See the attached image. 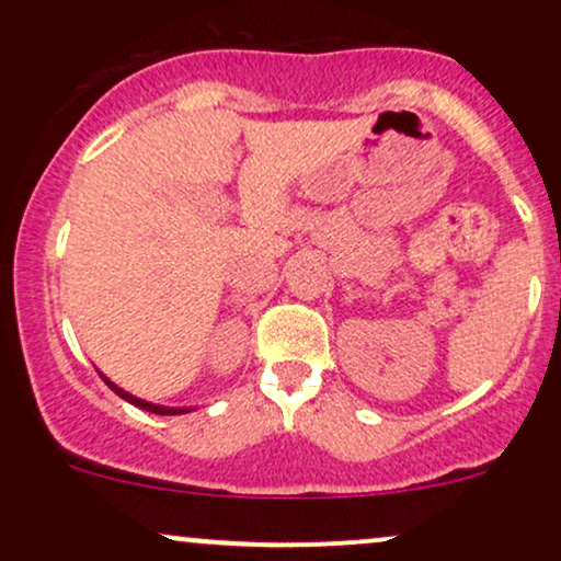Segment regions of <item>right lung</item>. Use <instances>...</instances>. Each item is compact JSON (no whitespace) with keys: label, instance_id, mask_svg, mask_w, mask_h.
I'll list each match as a JSON object with an SVG mask.
<instances>
[{"label":"right lung","instance_id":"right-lung-1","mask_svg":"<svg viewBox=\"0 0 561 561\" xmlns=\"http://www.w3.org/2000/svg\"><path fill=\"white\" fill-rule=\"evenodd\" d=\"M107 382V388H111L113 392H118L121 398H124V401H128L131 405H139V409H145V411H152V414H186V409H169V405H158V403H147V401H141V398H137V396H131V392H126L124 388H118V385H113L111 379L107 377H102Z\"/></svg>","mask_w":561,"mask_h":561}]
</instances>
